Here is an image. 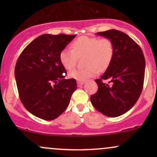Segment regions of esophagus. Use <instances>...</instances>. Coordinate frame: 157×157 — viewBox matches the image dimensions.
<instances>
[{"mask_svg": "<svg viewBox=\"0 0 157 157\" xmlns=\"http://www.w3.org/2000/svg\"><path fill=\"white\" fill-rule=\"evenodd\" d=\"M84 84V81H80V80H77V85H78L79 86H82V85Z\"/></svg>", "mask_w": 157, "mask_h": 157, "instance_id": "1", "label": "esophagus"}]
</instances>
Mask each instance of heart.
Returning <instances> with one entry per match:
<instances>
[{
  "label": "heart",
  "instance_id": "heart-1",
  "mask_svg": "<svg viewBox=\"0 0 157 157\" xmlns=\"http://www.w3.org/2000/svg\"><path fill=\"white\" fill-rule=\"evenodd\" d=\"M71 49L64 48L60 52L59 59L62 66L67 70L76 65L77 57H82L83 68H75L69 76L77 80L83 81L94 77L99 71H105L111 64L113 57V46L108 38L82 36L71 44Z\"/></svg>",
  "mask_w": 157,
  "mask_h": 157
}]
</instances>
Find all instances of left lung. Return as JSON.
<instances>
[{
    "label": "left lung",
    "mask_w": 157,
    "mask_h": 157,
    "mask_svg": "<svg viewBox=\"0 0 157 157\" xmlns=\"http://www.w3.org/2000/svg\"><path fill=\"white\" fill-rule=\"evenodd\" d=\"M96 35L112 42L113 57L105 73L95 80L98 90L90 99L99 112L116 117L128 111L141 94L145 77V57L141 48L124 32L110 29L97 32ZM107 79L109 83L104 82Z\"/></svg>",
    "instance_id": "8db88e82"
}]
</instances>
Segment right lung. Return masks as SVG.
I'll return each mask as SVG.
<instances>
[{
    "mask_svg": "<svg viewBox=\"0 0 157 157\" xmlns=\"http://www.w3.org/2000/svg\"><path fill=\"white\" fill-rule=\"evenodd\" d=\"M76 35L44 34L32 41L19 56L15 77L21 101L34 116L52 120L64 112L77 89L75 79H65L60 52Z\"/></svg>",
    "mask_w": 157,
    "mask_h": 157,
    "instance_id": "add662e5",
    "label": "right lung"
}]
</instances>
